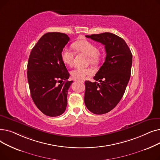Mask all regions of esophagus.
<instances>
[{
	"label": "esophagus",
	"instance_id": "esophagus-1",
	"mask_svg": "<svg viewBox=\"0 0 160 160\" xmlns=\"http://www.w3.org/2000/svg\"><path fill=\"white\" fill-rule=\"evenodd\" d=\"M77 81H80V82H81L82 83H83V80H77Z\"/></svg>",
	"mask_w": 160,
	"mask_h": 160
}]
</instances>
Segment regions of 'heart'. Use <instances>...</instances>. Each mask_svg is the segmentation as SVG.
I'll return each mask as SVG.
<instances>
[{
  "instance_id": "heart-1",
  "label": "heart",
  "mask_w": 160,
  "mask_h": 160,
  "mask_svg": "<svg viewBox=\"0 0 160 160\" xmlns=\"http://www.w3.org/2000/svg\"><path fill=\"white\" fill-rule=\"evenodd\" d=\"M73 48L78 52H82L88 56L89 62L91 64H96L99 60V54L97 47L91 42L86 40H78L72 44ZM61 57L64 63L71 66L73 63L74 53L67 47H64L61 52ZM93 74V71L89 68L77 67L71 71L72 77L77 80H83L88 75Z\"/></svg>"
}]
</instances>
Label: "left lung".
<instances>
[{"label": "left lung", "mask_w": 160, "mask_h": 160, "mask_svg": "<svg viewBox=\"0 0 160 160\" xmlns=\"http://www.w3.org/2000/svg\"><path fill=\"white\" fill-rule=\"evenodd\" d=\"M86 37L104 45L106 57L93 77L100 83L85 81V104L93 113H106L117 105L124 93L130 78L132 54L125 41L112 33Z\"/></svg>", "instance_id": "8db88e82"}]
</instances>
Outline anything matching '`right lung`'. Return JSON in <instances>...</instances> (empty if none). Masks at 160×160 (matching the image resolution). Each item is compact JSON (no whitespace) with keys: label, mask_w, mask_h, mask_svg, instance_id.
<instances>
[{"label":"right lung","mask_w":160,"mask_h":160,"mask_svg":"<svg viewBox=\"0 0 160 160\" xmlns=\"http://www.w3.org/2000/svg\"><path fill=\"white\" fill-rule=\"evenodd\" d=\"M70 38L60 32L42 36L30 52L27 77L31 97L39 110L49 117L65 111L67 91L72 81L61 57L62 50Z\"/></svg>","instance_id":"add662e5"}]
</instances>
